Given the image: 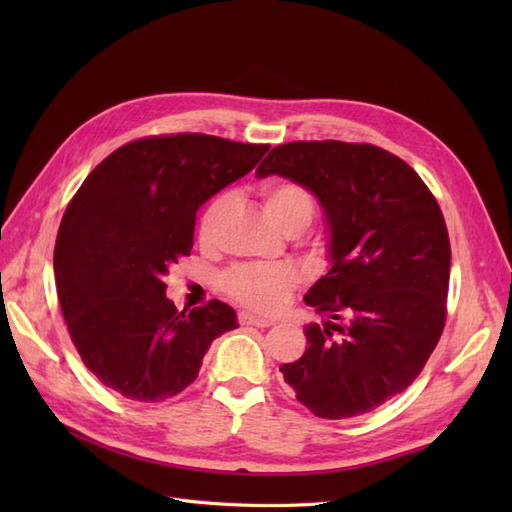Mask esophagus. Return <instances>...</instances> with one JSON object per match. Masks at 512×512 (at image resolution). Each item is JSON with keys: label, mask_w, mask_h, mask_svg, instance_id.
<instances>
[{"label": "esophagus", "mask_w": 512, "mask_h": 512, "mask_svg": "<svg viewBox=\"0 0 512 512\" xmlns=\"http://www.w3.org/2000/svg\"><path fill=\"white\" fill-rule=\"evenodd\" d=\"M237 320H239L241 327H258V329H267V327H271V324H273L269 318H258V316H252V314H247V312H241L237 316Z\"/></svg>", "instance_id": "obj_1"}]
</instances>
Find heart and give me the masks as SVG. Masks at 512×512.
Instances as JSON below:
<instances>
[{
  "mask_svg": "<svg viewBox=\"0 0 512 512\" xmlns=\"http://www.w3.org/2000/svg\"><path fill=\"white\" fill-rule=\"evenodd\" d=\"M228 194H222L205 209L198 222V239L211 245L215 230L228 207ZM260 200L273 224L288 235L303 230L314 218L316 200L303 183L294 179H269L260 185ZM299 284V273L290 265H239L222 275V288L230 299L254 309V312L271 314L280 309L290 292Z\"/></svg>",
  "mask_w": 512,
  "mask_h": 512,
  "instance_id": "1",
  "label": "heart"
}]
</instances>
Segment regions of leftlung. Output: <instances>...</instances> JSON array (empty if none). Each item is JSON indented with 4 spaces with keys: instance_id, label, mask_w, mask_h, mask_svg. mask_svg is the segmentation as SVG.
Segmentation results:
<instances>
[{
    "instance_id": "1",
    "label": "left lung",
    "mask_w": 512,
    "mask_h": 512,
    "mask_svg": "<svg viewBox=\"0 0 512 512\" xmlns=\"http://www.w3.org/2000/svg\"><path fill=\"white\" fill-rule=\"evenodd\" d=\"M312 190L331 228L329 273L305 303L329 320L280 367L320 418L376 410L421 374L446 324L451 241L436 196L395 153L369 143L294 141L260 162Z\"/></svg>"
}]
</instances>
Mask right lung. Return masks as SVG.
Returning a JSON list of instances; mask_svg holds the SVG:
<instances>
[{"label":"right lung","mask_w":512,"mask_h":512,"mask_svg":"<svg viewBox=\"0 0 512 512\" xmlns=\"http://www.w3.org/2000/svg\"><path fill=\"white\" fill-rule=\"evenodd\" d=\"M269 145L177 132L106 156L61 218L53 267L72 344L96 378L134 401H164L198 376L235 312L213 299L192 312L166 299L164 275L190 256L196 211L250 173Z\"/></svg>","instance_id":"right-lung-1"}]
</instances>
